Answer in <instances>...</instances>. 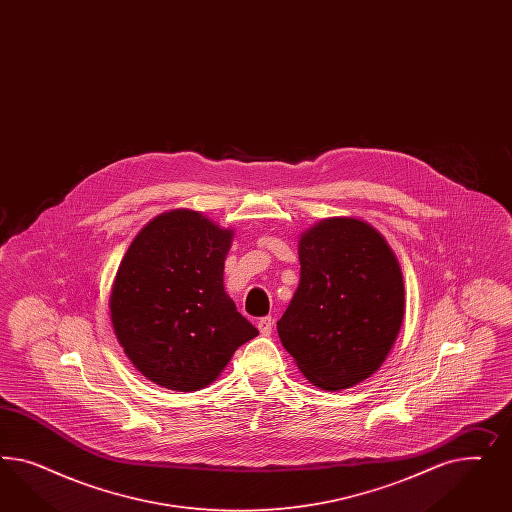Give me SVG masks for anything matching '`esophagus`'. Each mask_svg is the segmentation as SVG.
I'll list each match as a JSON object with an SVG mask.
<instances>
[{
    "label": "esophagus",
    "instance_id": "1",
    "mask_svg": "<svg viewBox=\"0 0 512 512\" xmlns=\"http://www.w3.org/2000/svg\"><path fill=\"white\" fill-rule=\"evenodd\" d=\"M257 328H259V332H261L263 336H270L272 330H274V319H272V317L259 319V321H257Z\"/></svg>",
    "mask_w": 512,
    "mask_h": 512
}]
</instances>
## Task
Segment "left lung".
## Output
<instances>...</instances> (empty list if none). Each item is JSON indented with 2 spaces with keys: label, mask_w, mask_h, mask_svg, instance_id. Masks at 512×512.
Returning a JSON list of instances; mask_svg holds the SVG:
<instances>
[{
  "label": "left lung",
  "mask_w": 512,
  "mask_h": 512,
  "mask_svg": "<svg viewBox=\"0 0 512 512\" xmlns=\"http://www.w3.org/2000/svg\"><path fill=\"white\" fill-rule=\"evenodd\" d=\"M300 281L279 340L315 387L372 377L400 334L405 289L385 236L358 217H328L298 240Z\"/></svg>",
  "instance_id": "8db88e82"
}]
</instances>
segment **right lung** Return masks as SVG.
<instances>
[{
  "label": "right lung",
  "mask_w": 512,
  "mask_h": 512,
  "mask_svg": "<svg viewBox=\"0 0 512 512\" xmlns=\"http://www.w3.org/2000/svg\"><path fill=\"white\" fill-rule=\"evenodd\" d=\"M233 238V229L178 208L146 223L125 251L110 289V321L125 357L155 385L208 387L259 334L223 287Z\"/></svg>",
  "instance_id": "right-lung-1"
}]
</instances>
